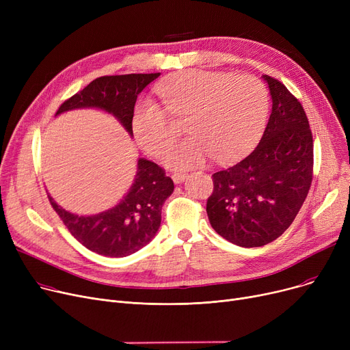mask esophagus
<instances>
[{"label": "esophagus", "mask_w": 350, "mask_h": 350, "mask_svg": "<svg viewBox=\"0 0 350 350\" xmlns=\"http://www.w3.org/2000/svg\"><path fill=\"white\" fill-rule=\"evenodd\" d=\"M186 177H187L186 173H173L172 174V178H173V181L176 183V185H180V183L185 181Z\"/></svg>", "instance_id": "34e87169"}]
</instances>
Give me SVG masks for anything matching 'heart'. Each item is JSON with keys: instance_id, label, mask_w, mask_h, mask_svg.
<instances>
[{"instance_id": "1", "label": "heart", "mask_w": 350, "mask_h": 350, "mask_svg": "<svg viewBox=\"0 0 350 350\" xmlns=\"http://www.w3.org/2000/svg\"><path fill=\"white\" fill-rule=\"evenodd\" d=\"M161 107L140 102L132 129L143 149L160 156L173 140L170 119L185 120L191 135L165 152L169 169L198 167L210 156L224 163L244 156L260 140L267 124L269 98L265 85L252 75L227 72L185 70L156 86Z\"/></svg>"}]
</instances>
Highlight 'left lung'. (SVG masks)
I'll return each mask as SVG.
<instances>
[{
	"label": "left lung",
	"mask_w": 350,
	"mask_h": 350,
	"mask_svg": "<svg viewBox=\"0 0 350 350\" xmlns=\"http://www.w3.org/2000/svg\"><path fill=\"white\" fill-rule=\"evenodd\" d=\"M262 78L272 98L262 139L241 161L213 174L207 200L215 232L245 248L269 244L288 230L314 176V140L301 102L278 79Z\"/></svg>",
	"instance_id": "obj_1"
}]
</instances>
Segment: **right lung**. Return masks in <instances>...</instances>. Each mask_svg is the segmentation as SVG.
I'll return each mask as SVG.
<instances>
[{
    "label": "right lung",
    "instance_id": "1",
    "mask_svg": "<svg viewBox=\"0 0 350 350\" xmlns=\"http://www.w3.org/2000/svg\"><path fill=\"white\" fill-rule=\"evenodd\" d=\"M160 73L100 77L65 100L57 115L72 109L98 107L112 113L129 135L140 92ZM174 190L173 180L156 163L139 159L135 181L119 204L95 215H78L64 210L48 196L52 208L77 240L99 255L127 256L149 244L161 221V207Z\"/></svg>",
    "mask_w": 350,
    "mask_h": 350
}]
</instances>
